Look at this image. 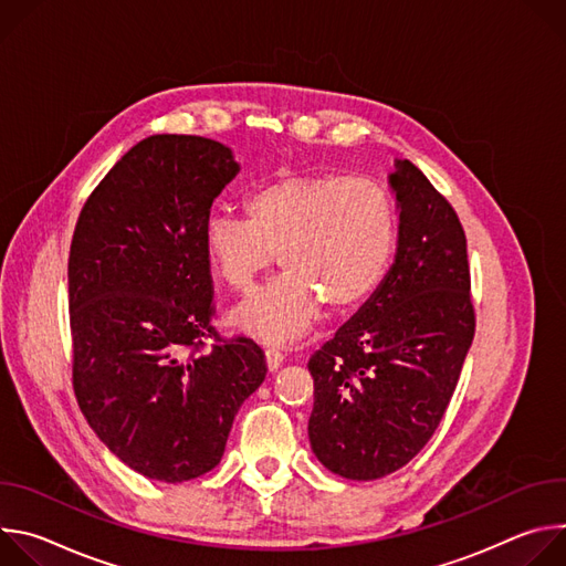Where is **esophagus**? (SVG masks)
Returning <instances> with one entry per match:
<instances>
[{
	"label": "esophagus",
	"instance_id": "34e87169",
	"mask_svg": "<svg viewBox=\"0 0 566 566\" xmlns=\"http://www.w3.org/2000/svg\"><path fill=\"white\" fill-rule=\"evenodd\" d=\"M264 358H266L269 371H275V369L282 365V360H284L282 352H277V349H266V352H264Z\"/></svg>",
	"mask_w": 566,
	"mask_h": 566
}]
</instances>
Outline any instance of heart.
Instances as JSON below:
<instances>
[{
    "instance_id": "obj_1",
    "label": "heart",
    "mask_w": 566,
    "mask_h": 566,
    "mask_svg": "<svg viewBox=\"0 0 566 566\" xmlns=\"http://www.w3.org/2000/svg\"><path fill=\"white\" fill-rule=\"evenodd\" d=\"M247 214H212L203 241L210 264L234 291H249L280 255L286 273L230 315L232 327L264 345L306 336L325 304L336 313L358 308L389 271L398 217L376 179L282 172L251 190Z\"/></svg>"
}]
</instances>
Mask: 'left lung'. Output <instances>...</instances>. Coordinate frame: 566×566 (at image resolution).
<instances>
[{
	"instance_id": "left-lung-1",
	"label": "left lung",
	"mask_w": 566,
	"mask_h": 566,
	"mask_svg": "<svg viewBox=\"0 0 566 566\" xmlns=\"http://www.w3.org/2000/svg\"><path fill=\"white\" fill-rule=\"evenodd\" d=\"M398 249L363 308L308 358V441L332 472L371 481L412 461L439 428L474 336L465 232L410 160L389 175Z\"/></svg>"
}]
</instances>
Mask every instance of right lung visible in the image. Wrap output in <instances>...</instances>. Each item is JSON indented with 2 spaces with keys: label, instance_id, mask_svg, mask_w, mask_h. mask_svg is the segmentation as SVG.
Wrapping results in <instances>:
<instances>
[{
  "label": "right lung",
  "instance_id": "obj_1",
  "mask_svg": "<svg viewBox=\"0 0 566 566\" xmlns=\"http://www.w3.org/2000/svg\"><path fill=\"white\" fill-rule=\"evenodd\" d=\"M237 172L232 151L212 138H143L96 186L73 230L77 406L123 463L156 481L212 470L241 402L266 378L260 345L221 338L210 325L203 232Z\"/></svg>",
  "mask_w": 566,
  "mask_h": 566
}]
</instances>
